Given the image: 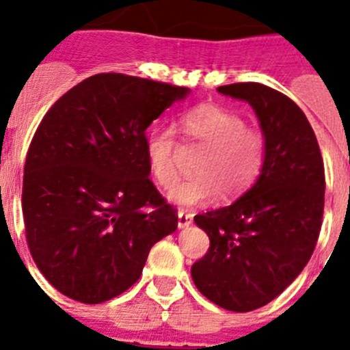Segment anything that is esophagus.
<instances>
[{
	"instance_id": "1",
	"label": "esophagus",
	"mask_w": 350,
	"mask_h": 350,
	"mask_svg": "<svg viewBox=\"0 0 350 350\" xmlns=\"http://www.w3.org/2000/svg\"><path fill=\"white\" fill-rule=\"evenodd\" d=\"M191 222H193V215L184 212V210H180V212H178V228H187Z\"/></svg>"
}]
</instances>
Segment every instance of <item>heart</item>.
Returning a JSON list of instances; mask_svg holds the SVG:
<instances>
[{"mask_svg": "<svg viewBox=\"0 0 350 350\" xmlns=\"http://www.w3.org/2000/svg\"><path fill=\"white\" fill-rule=\"evenodd\" d=\"M187 144L202 145L194 161L196 177L182 182L170 193L180 206H194L213 200L222 191L224 198L245 193L259 177L265 161V135L247 126L240 113L219 105H198L178 120ZM177 135L173 129L156 128L145 142L147 161L154 180L163 189H172L178 180Z\"/></svg>", "mask_w": 350, "mask_h": 350, "instance_id": "1", "label": "heart"}]
</instances>
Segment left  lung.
Returning <instances> with one entry per match:
<instances>
[{
  "label": "left lung",
  "mask_w": 350,
  "mask_h": 350,
  "mask_svg": "<svg viewBox=\"0 0 350 350\" xmlns=\"http://www.w3.org/2000/svg\"><path fill=\"white\" fill-rule=\"evenodd\" d=\"M249 101L265 133L261 175L230 206L194 217L210 238L191 275L203 296L231 312H250L289 286L319 238L324 163L310 122L282 92L258 82L217 88Z\"/></svg>",
  "instance_id": "8db88e82"
}]
</instances>
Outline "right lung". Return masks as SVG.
Instances as JSON below:
<instances>
[{"label": "right lung", "instance_id": "1", "mask_svg": "<svg viewBox=\"0 0 350 350\" xmlns=\"http://www.w3.org/2000/svg\"><path fill=\"white\" fill-rule=\"evenodd\" d=\"M187 89L98 73L51 107L24 165L26 242L71 299L103 303L140 279L150 247L178 226L148 178L145 129Z\"/></svg>", "mask_w": 350, "mask_h": 350}]
</instances>
